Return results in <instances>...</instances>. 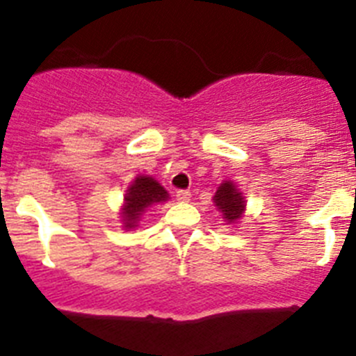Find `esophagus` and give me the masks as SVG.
I'll list each match as a JSON object with an SVG mask.
<instances>
[{"instance_id":"obj_1","label":"esophagus","mask_w":356,"mask_h":356,"mask_svg":"<svg viewBox=\"0 0 356 356\" xmlns=\"http://www.w3.org/2000/svg\"><path fill=\"white\" fill-rule=\"evenodd\" d=\"M191 196H193V194L188 193V191H178V193H176V200L180 201V203H188V201H191Z\"/></svg>"}]
</instances>
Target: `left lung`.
I'll return each mask as SVG.
<instances>
[{
  "mask_svg": "<svg viewBox=\"0 0 356 356\" xmlns=\"http://www.w3.org/2000/svg\"><path fill=\"white\" fill-rule=\"evenodd\" d=\"M213 205L221 212L226 225L235 226L242 221L246 213V197L241 193V188L235 181L225 180L216 188L213 194Z\"/></svg>",
  "mask_w": 356,
  "mask_h": 356,
  "instance_id": "obj_1",
  "label": "left lung"
}]
</instances>
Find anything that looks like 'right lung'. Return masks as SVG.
Masks as SVG:
<instances>
[{"mask_svg": "<svg viewBox=\"0 0 356 356\" xmlns=\"http://www.w3.org/2000/svg\"><path fill=\"white\" fill-rule=\"evenodd\" d=\"M168 200L169 193L159 184V180L149 175H137L134 181H130L124 191V197H122V207L119 212L122 229H127V232L135 229L147 209L162 205Z\"/></svg>", "mask_w": 356, "mask_h": 356, "instance_id": "add662e5", "label": "right lung"}]
</instances>
